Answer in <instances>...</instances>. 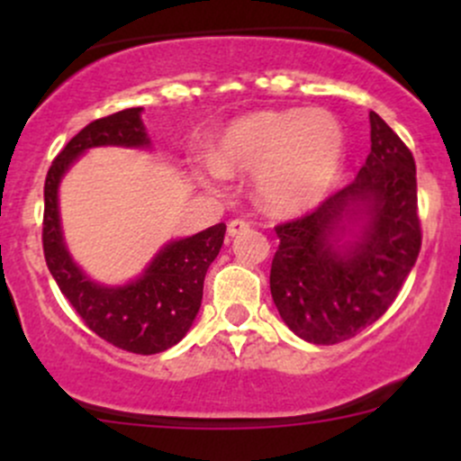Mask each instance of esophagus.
<instances>
[{"label": "esophagus", "mask_w": 461, "mask_h": 461, "mask_svg": "<svg viewBox=\"0 0 461 461\" xmlns=\"http://www.w3.org/2000/svg\"><path fill=\"white\" fill-rule=\"evenodd\" d=\"M249 227H251V225H249V221L234 219V221H230V225H227V234L238 236V234H242V231H247Z\"/></svg>", "instance_id": "34e87169"}]
</instances>
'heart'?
<instances>
[{"label": "heart", "instance_id": "obj_1", "mask_svg": "<svg viewBox=\"0 0 461 461\" xmlns=\"http://www.w3.org/2000/svg\"><path fill=\"white\" fill-rule=\"evenodd\" d=\"M345 160V130L327 110H264L234 121L214 149V173H256L258 197L301 214L327 197Z\"/></svg>", "mask_w": 461, "mask_h": 461}]
</instances>
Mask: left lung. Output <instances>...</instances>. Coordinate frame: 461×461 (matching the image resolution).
I'll return each mask as SVG.
<instances>
[{"label": "left lung", "instance_id": "left-lung-1", "mask_svg": "<svg viewBox=\"0 0 461 461\" xmlns=\"http://www.w3.org/2000/svg\"><path fill=\"white\" fill-rule=\"evenodd\" d=\"M370 153L348 186L301 219L275 227L271 294L299 338L338 345L393 305L420 251L416 164L405 142L370 113ZM348 224L360 231L345 241Z\"/></svg>", "mask_w": 461, "mask_h": 461}]
</instances>
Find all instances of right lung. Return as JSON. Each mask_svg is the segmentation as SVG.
Masks as SVG:
<instances>
[{
    "mask_svg": "<svg viewBox=\"0 0 461 461\" xmlns=\"http://www.w3.org/2000/svg\"><path fill=\"white\" fill-rule=\"evenodd\" d=\"M142 108L93 121L67 142L45 177L43 251L58 288L88 330L123 351L153 356L177 345L193 325L203 297V279L219 256L225 223L168 242L139 279L128 285L95 284L68 256L58 214V184L73 160L91 147H149Z\"/></svg>",
    "mask_w": 461,
    "mask_h": 461,
    "instance_id": "1",
    "label": "right lung"
}]
</instances>
